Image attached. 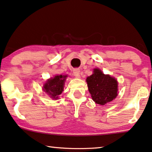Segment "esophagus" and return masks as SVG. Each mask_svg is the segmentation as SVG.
Returning <instances> with one entry per match:
<instances>
[{"mask_svg":"<svg viewBox=\"0 0 152 152\" xmlns=\"http://www.w3.org/2000/svg\"><path fill=\"white\" fill-rule=\"evenodd\" d=\"M73 75L77 78H80V71L78 69H75L73 70Z\"/></svg>","mask_w":152,"mask_h":152,"instance_id":"obj_1","label":"esophagus"}]
</instances>
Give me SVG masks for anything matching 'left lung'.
<instances>
[{
    "instance_id": "obj_1",
    "label": "left lung",
    "mask_w": 152,
    "mask_h": 152,
    "mask_svg": "<svg viewBox=\"0 0 152 152\" xmlns=\"http://www.w3.org/2000/svg\"><path fill=\"white\" fill-rule=\"evenodd\" d=\"M88 90L96 103L104 105L118 96V81L109 75H104L99 69L86 79Z\"/></svg>"
}]
</instances>
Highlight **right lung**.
<instances>
[{
  "label": "right lung",
  "instance_id": "right-lung-1",
  "mask_svg": "<svg viewBox=\"0 0 152 152\" xmlns=\"http://www.w3.org/2000/svg\"><path fill=\"white\" fill-rule=\"evenodd\" d=\"M66 75H56L53 79H49L43 86V90L53 99H57L62 94L64 88V81Z\"/></svg>",
  "mask_w": 152,
  "mask_h": 152
}]
</instances>
